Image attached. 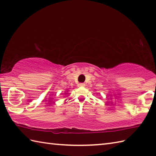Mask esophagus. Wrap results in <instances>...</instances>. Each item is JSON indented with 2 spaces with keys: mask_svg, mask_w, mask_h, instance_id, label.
Listing matches in <instances>:
<instances>
[{
  "mask_svg": "<svg viewBox=\"0 0 156 156\" xmlns=\"http://www.w3.org/2000/svg\"><path fill=\"white\" fill-rule=\"evenodd\" d=\"M79 86H80V87H84L85 84L84 83H80L79 84Z\"/></svg>",
  "mask_w": 156,
  "mask_h": 156,
  "instance_id": "obj_1",
  "label": "esophagus"
}]
</instances>
